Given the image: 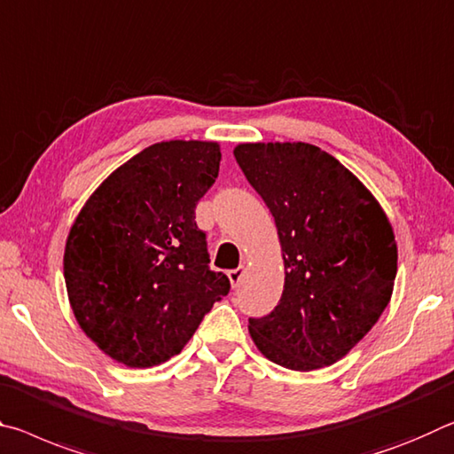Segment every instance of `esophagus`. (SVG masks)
<instances>
[{
	"label": "esophagus",
	"instance_id": "34e87169",
	"mask_svg": "<svg viewBox=\"0 0 454 454\" xmlns=\"http://www.w3.org/2000/svg\"><path fill=\"white\" fill-rule=\"evenodd\" d=\"M229 276V281H231V286L233 287H239L241 286V281H243V276H245V267L243 265H239L237 267V270H231L227 273Z\"/></svg>",
	"mask_w": 454,
	"mask_h": 454
}]
</instances>
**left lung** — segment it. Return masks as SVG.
Segmentation results:
<instances>
[{"label": "left lung", "mask_w": 454, "mask_h": 454, "mask_svg": "<svg viewBox=\"0 0 454 454\" xmlns=\"http://www.w3.org/2000/svg\"><path fill=\"white\" fill-rule=\"evenodd\" d=\"M237 165L276 219L281 300L249 333L289 370L330 366L372 330L396 278V241L382 207L338 159L308 143H249Z\"/></svg>", "instance_id": "obj_1"}]
</instances>
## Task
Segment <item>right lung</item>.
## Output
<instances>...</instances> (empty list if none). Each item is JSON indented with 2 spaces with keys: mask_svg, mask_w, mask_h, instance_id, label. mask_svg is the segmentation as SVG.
Returning <instances> with one entry per match:
<instances>
[{
  "mask_svg": "<svg viewBox=\"0 0 454 454\" xmlns=\"http://www.w3.org/2000/svg\"><path fill=\"white\" fill-rule=\"evenodd\" d=\"M217 143L168 140L118 167L82 207L64 251L80 328L130 368L167 362L229 294L195 207L219 175Z\"/></svg>",
  "mask_w": 454,
  "mask_h": 454,
  "instance_id": "right-lung-1",
  "label": "right lung"
}]
</instances>
